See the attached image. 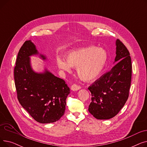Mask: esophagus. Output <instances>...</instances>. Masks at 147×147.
I'll list each match as a JSON object with an SVG mask.
<instances>
[{
  "mask_svg": "<svg viewBox=\"0 0 147 147\" xmlns=\"http://www.w3.org/2000/svg\"><path fill=\"white\" fill-rule=\"evenodd\" d=\"M81 89V87L79 85H78V84H73V85L71 86V89L73 91H76V90H78L79 89Z\"/></svg>",
  "mask_w": 147,
  "mask_h": 147,
  "instance_id": "34e87169",
  "label": "esophagus"
}]
</instances>
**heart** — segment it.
Wrapping results in <instances>:
<instances>
[{
    "mask_svg": "<svg viewBox=\"0 0 147 147\" xmlns=\"http://www.w3.org/2000/svg\"><path fill=\"white\" fill-rule=\"evenodd\" d=\"M65 59L66 61L57 58V65L61 69L69 73L71 67H76L79 78L82 80L90 82L102 73L107 63L108 53L103 48L89 46L69 52Z\"/></svg>",
    "mask_w": 147,
    "mask_h": 147,
    "instance_id": "heart-1",
    "label": "heart"
}]
</instances>
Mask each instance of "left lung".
Instances as JSON below:
<instances>
[{
    "mask_svg": "<svg viewBox=\"0 0 147 147\" xmlns=\"http://www.w3.org/2000/svg\"><path fill=\"white\" fill-rule=\"evenodd\" d=\"M115 45L117 64L88 88L92 95L88 110L99 120L110 119L116 115L129 97L132 79L131 58L120 40H116Z\"/></svg>",
    "mask_w": 147,
    "mask_h": 147,
    "instance_id": "8db88e82",
    "label": "left lung"
}]
</instances>
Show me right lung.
<instances>
[{
    "label": "right lung",
    "mask_w": 147,
    "mask_h": 147,
    "mask_svg": "<svg viewBox=\"0 0 147 147\" xmlns=\"http://www.w3.org/2000/svg\"><path fill=\"white\" fill-rule=\"evenodd\" d=\"M37 54L36 46L31 40L26 41L19 51L14 68L17 98L21 106L36 121L53 123L64 114L69 88L63 79L47 69L40 73L33 70L30 57ZM40 57L46 59L45 56Z\"/></svg>",
    "instance_id": "obj_1"
}]
</instances>
